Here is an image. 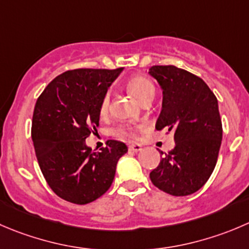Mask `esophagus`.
Here are the masks:
<instances>
[{
	"instance_id": "1",
	"label": "esophagus",
	"mask_w": 249,
	"mask_h": 249,
	"mask_svg": "<svg viewBox=\"0 0 249 249\" xmlns=\"http://www.w3.org/2000/svg\"><path fill=\"white\" fill-rule=\"evenodd\" d=\"M129 149L132 152H140L142 149V146L140 143H134V144H130Z\"/></svg>"
}]
</instances>
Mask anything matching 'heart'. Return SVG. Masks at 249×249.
<instances>
[{"label": "heart", "mask_w": 249, "mask_h": 249, "mask_svg": "<svg viewBox=\"0 0 249 249\" xmlns=\"http://www.w3.org/2000/svg\"><path fill=\"white\" fill-rule=\"evenodd\" d=\"M127 89H129L130 92L134 95V97L139 101L140 103H143L148 100H153L154 93H156V88H154L153 83L149 80L148 78L143 75H135L127 81ZM109 103H110V92H107L103 95L102 100L100 103V114L106 115L109 110ZM115 134L118 136H135L136 134V130L134 127L130 126H122L119 129H117Z\"/></svg>", "instance_id": "heart-1"}]
</instances>
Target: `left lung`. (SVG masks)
<instances>
[{"mask_svg": "<svg viewBox=\"0 0 249 249\" xmlns=\"http://www.w3.org/2000/svg\"><path fill=\"white\" fill-rule=\"evenodd\" d=\"M148 74L163 90L156 129L173 132L175 141L149 178L166 194L189 196L208 181L218 160L223 139L218 100L201 78L175 66H153Z\"/></svg>", "mask_w": 249, "mask_h": 249, "instance_id": "obj_1", "label": "left lung"}]
</instances>
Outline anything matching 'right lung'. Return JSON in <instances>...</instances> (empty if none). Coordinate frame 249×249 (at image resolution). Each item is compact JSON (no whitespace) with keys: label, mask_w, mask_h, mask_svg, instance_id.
Segmentation results:
<instances>
[{"label":"right lung","mask_w":249,"mask_h":249,"mask_svg":"<svg viewBox=\"0 0 249 249\" xmlns=\"http://www.w3.org/2000/svg\"><path fill=\"white\" fill-rule=\"evenodd\" d=\"M123 68L74 69L53 79L34 109L31 137L38 165L52 191L75 204H88L108 191L117 163L127 152L109 140L101 152L86 146L100 125V103Z\"/></svg>","instance_id":"right-lung-1"}]
</instances>
